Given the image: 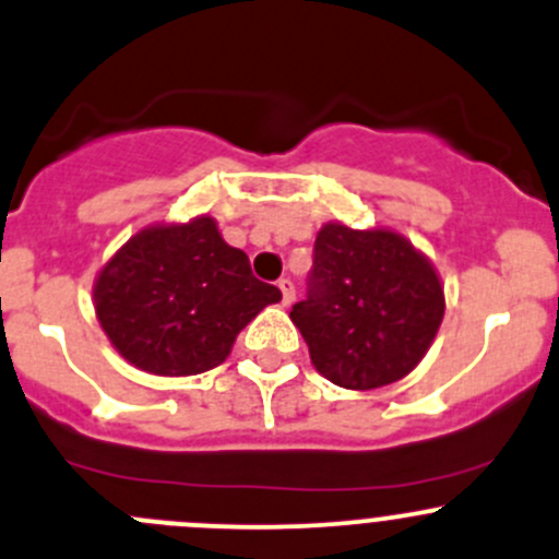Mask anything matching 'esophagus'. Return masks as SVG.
<instances>
[{"mask_svg":"<svg viewBox=\"0 0 559 559\" xmlns=\"http://www.w3.org/2000/svg\"><path fill=\"white\" fill-rule=\"evenodd\" d=\"M278 289H281V302H284V306H289V302L295 300V284H292L289 278H281Z\"/></svg>","mask_w":559,"mask_h":559,"instance_id":"34e87169","label":"esophagus"}]
</instances>
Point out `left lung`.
Returning <instances> with one entry per match:
<instances>
[{"mask_svg": "<svg viewBox=\"0 0 559 559\" xmlns=\"http://www.w3.org/2000/svg\"><path fill=\"white\" fill-rule=\"evenodd\" d=\"M445 317V292L429 257L393 229L330 221L313 242L308 297L289 319L313 368L346 390L404 379L424 360Z\"/></svg>", "mask_w": 559, "mask_h": 559, "instance_id": "left-lung-1", "label": "left lung"}]
</instances>
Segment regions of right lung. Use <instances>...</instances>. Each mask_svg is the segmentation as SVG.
Segmentation results:
<instances>
[{
  "label": "right lung",
  "instance_id": "add662e5",
  "mask_svg": "<svg viewBox=\"0 0 559 559\" xmlns=\"http://www.w3.org/2000/svg\"><path fill=\"white\" fill-rule=\"evenodd\" d=\"M95 313L114 349L158 377H193L229 357L237 333L278 286L253 278L248 257L210 215L155 224L130 237L97 273Z\"/></svg>",
  "mask_w": 559,
  "mask_h": 559
}]
</instances>
